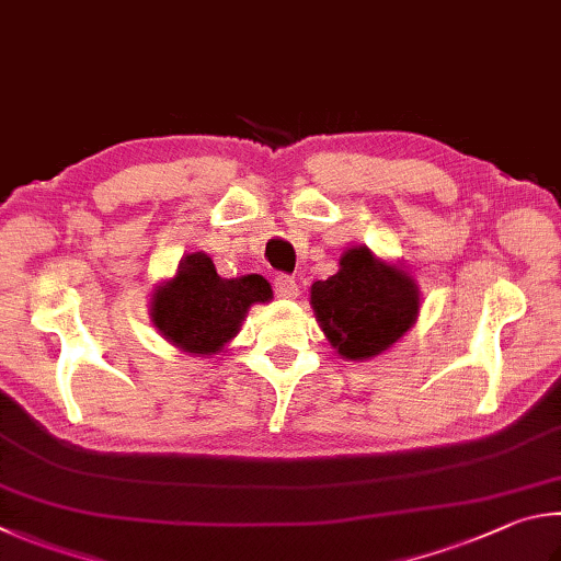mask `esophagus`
<instances>
[{
  "label": "esophagus",
  "mask_w": 561,
  "mask_h": 561,
  "mask_svg": "<svg viewBox=\"0 0 561 561\" xmlns=\"http://www.w3.org/2000/svg\"><path fill=\"white\" fill-rule=\"evenodd\" d=\"M274 294H277L279 299H297L299 287H297V282L287 277V274H279V277L274 279Z\"/></svg>",
  "instance_id": "34e87169"
}]
</instances>
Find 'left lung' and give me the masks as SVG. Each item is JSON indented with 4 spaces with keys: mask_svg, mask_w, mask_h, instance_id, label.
<instances>
[{
    "mask_svg": "<svg viewBox=\"0 0 561 561\" xmlns=\"http://www.w3.org/2000/svg\"><path fill=\"white\" fill-rule=\"evenodd\" d=\"M420 287L400 262L368 245L341 254L339 272L311 284V309L331 348L345 360H373L416 323Z\"/></svg>",
    "mask_w": 561,
    "mask_h": 561,
    "instance_id": "left-lung-1",
    "label": "left lung"
}]
</instances>
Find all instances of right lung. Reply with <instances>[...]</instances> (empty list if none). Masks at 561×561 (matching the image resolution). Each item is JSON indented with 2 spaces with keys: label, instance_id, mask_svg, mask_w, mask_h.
I'll use <instances>...</instances> for the list:
<instances>
[{
  "label": "right lung",
  "instance_id": "right-lung-1",
  "mask_svg": "<svg viewBox=\"0 0 561 561\" xmlns=\"http://www.w3.org/2000/svg\"><path fill=\"white\" fill-rule=\"evenodd\" d=\"M272 301V287L262 274L226 279L210 254L188 252L174 277L151 289L149 319L179 351L213 358L240 333L252 304Z\"/></svg>",
  "mask_w": 561,
  "mask_h": 561
}]
</instances>
